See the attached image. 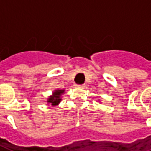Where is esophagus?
Wrapping results in <instances>:
<instances>
[{
  "label": "esophagus",
  "instance_id": "34e87169",
  "mask_svg": "<svg viewBox=\"0 0 151 151\" xmlns=\"http://www.w3.org/2000/svg\"><path fill=\"white\" fill-rule=\"evenodd\" d=\"M76 87H78V88H83L84 86H85V85L84 84H82V85H78V84H77V85H75Z\"/></svg>",
  "mask_w": 151,
  "mask_h": 151
}]
</instances>
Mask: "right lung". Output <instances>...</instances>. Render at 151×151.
<instances>
[{
	"mask_svg": "<svg viewBox=\"0 0 151 151\" xmlns=\"http://www.w3.org/2000/svg\"><path fill=\"white\" fill-rule=\"evenodd\" d=\"M65 93V90H59L57 89L56 91H54V92L52 93V95L49 96V98L47 99V103L48 104H51L52 106L55 107L56 105H58L61 101V99H60V96L61 95H63Z\"/></svg>",
	"mask_w": 151,
	"mask_h": 151,
	"instance_id": "obj_1",
	"label": "right lung"
}]
</instances>
